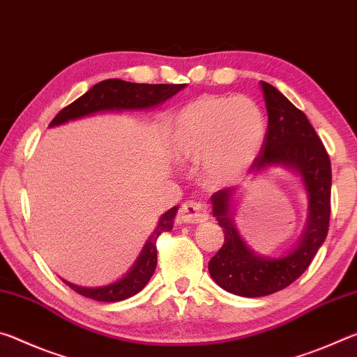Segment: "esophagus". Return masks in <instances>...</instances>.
Segmentation results:
<instances>
[{"label": "esophagus", "mask_w": 357, "mask_h": 357, "mask_svg": "<svg viewBox=\"0 0 357 357\" xmlns=\"http://www.w3.org/2000/svg\"><path fill=\"white\" fill-rule=\"evenodd\" d=\"M182 218L185 223L195 225V223H202L208 218L207 215V207L201 202L196 201H188L182 206Z\"/></svg>", "instance_id": "1"}]
</instances>
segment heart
<instances>
[{
    "label": "heart",
    "mask_w": 357,
    "mask_h": 357,
    "mask_svg": "<svg viewBox=\"0 0 357 357\" xmlns=\"http://www.w3.org/2000/svg\"><path fill=\"white\" fill-rule=\"evenodd\" d=\"M264 134V115L245 96L196 98L169 120L174 155L182 161H201L210 185L242 177L258 158Z\"/></svg>",
    "instance_id": "1"
}]
</instances>
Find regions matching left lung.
I'll list each match as a JSON object with an SVG mask.
<instances>
[{"mask_svg":"<svg viewBox=\"0 0 357 357\" xmlns=\"http://www.w3.org/2000/svg\"><path fill=\"white\" fill-rule=\"evenodd\" d=\"M267 109V131L258 158L250 171L258 172L273 165L294 169L308 192L307 227L296 250L278 259L255 255L232 221V197L236 188H225L210 197L213 217L223 227L225 243L208 262L217 284L242 297H262L284 289L296 282L308 266L329 231L331 220V160L323 142L305 114L275 86L261 82Z\"/></svg>","mask_w":357,"mask_h":357,"instance_id":"left-lung-1","label":"left lung"}]
</instances>
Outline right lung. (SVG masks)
Masks as SVG:
<instances>
[{
  "label": "right lung",
  "mask_w": 357,
  "mask_h": 357,
  "mask_svg": "<svg viewBox=\"0 0 357 357\" xmlns=\"http://www.w3.org/2000/svg\"><path fill=\"white\" fill-rule=\"evenodd\" d=\"M185 89L183 84L180 85H169V84H132V82H125L120 79H107L96 84L95 86L82 95L79 99L61 109L54 120L50 121V126H58L66 123L69 120L82 119V116L104 112V110H132V109H150L158 104L165 102L166 99L172 98L174 95ZM177 207L169 208L167 212L160 218V223L155 232L151 234L150 238L145 243L142 253L136 261V264L126 275L112 284L101 286V288H84L66 282L69 288L74 289L75 293L89 297L93 301L99 302H119L125 301L128 297L137 294L149 280L153 275L156 268V241L162 232L172 229V221Z\"/></svg>",
  "instance_id": "add662e5"
}]
</instances>
